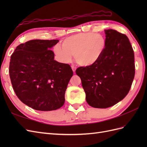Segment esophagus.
<instances>
[{"label": "esophagus", "instance_id": "1", "mask_svg": "<svg viewBox=\"0 0 147 147\" xmlns=\"http://www.w3.org/2000/svg\"><path fill=\"white\" fill-rule=\"evenodd\" d=\"M72 69L73 72H75V70H76V67H74V65H72Z\"/></svg>", "mask_w": 147, "mask_h": 147}]
</instances>
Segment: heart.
I'll use <instances>...</instances> for the list:
<instances>
[{
  "label": "heart",
  "instance_id": "1",
  "mask_svg": "<svg viewBox=\"0 0 147 147\" xmlns=\"http://www.w3.org/2000/svg\"><path fill=\"white\" fill-rule=\"evenodd\" d=\"M61 47L56 45L54 48L55 55L61 63H69L74 55L78 64L91 67L98 63L104 56L107 40L100 34L80 32L64 39Z\"/></svg>",
  "mask_w": 147,
  "mask_h": 147
}]
</instances>
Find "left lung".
Here are the masks:
<instances>
[{
    "label": "left lung",
    "mask_w": 147,
    "mask_h": 147,
    "mask_svg": "<svg viewBox=\"0 0 147 147\" xmlns=\"http://www.w3.org/2000/svg\"><path fill=\"white\" fill-rule=\"evenodd\" d=\"M107 47L102 59L91 67H80L87 103L105 109L117 104L128 94L135 75L134 53L125 34L105 30Z\"/></svg>",
    "instance_id": "1"
}]
</instances>
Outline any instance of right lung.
Wrapping results in <instances>:
<instances>
[{
    "label": "right lung",
    "mask_w": 147,
    "mask_h": 147,
    "mask_svg": "<svg viewBox=\"0 0 147 147\" xmlns=\"http://www.w3.org/2000/svg\"><path fill=\"white\" fill-rule=\"evenodd\" d=\"M58 40H32L18 46L11 56L9 74L19 99L37 110L61 108L73 75L69 64L54 60L50 49Z\"/></svg>",
    "instance_id": "1"
}]
</instances>
